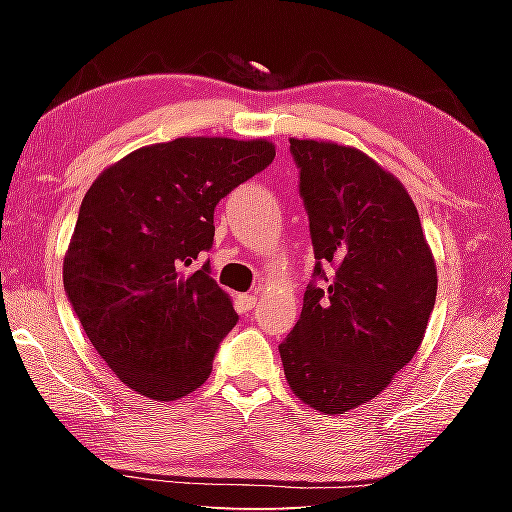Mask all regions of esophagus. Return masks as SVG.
I'll list each match as a JSON object with an SVG mask.
<instances>
[{
    "instance_id": "34e87169",
    "label": "esophagus",
    "mask_w": 512,
    "mask_h": 512,
    "mask_svg": "<svg viewBox=\"0 0 512 512\" xmlns=\"http://www.w3.org/2000/svg\"><path fill=\"white\" fill-rule=\"evenodd\" d=\"M237 300H239L241 311H248V309H253V307L257 305V296H255V293H241V296H239Z\"/></svg>"
}]
</instances>
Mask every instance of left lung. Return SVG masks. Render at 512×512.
<instances>
[{
    "instance_id": "left-lung-1",
    "label": "left lung",
    "mask_w": 512,
    "mask_h": 512,
    "mask_svg": "<svg viewBox=\"0 0 512 512\" xmlns=\"http://www.w3.org/2000/svg\"><path fill=\"white\" fill-rule=\"evenodd\" d=\"M309 212L314 273L293 332L280 345L289 388L336 415L386 391L427 332L436 259L418 207L391 171L354 146L289 137Z\"/></svg>"
}]
</instances>
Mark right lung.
I'll return each instance as SVG.
<instances>
[{"label": "right lung", "instance_id": "1", "mask_svg": "<svg viewBox=\"0 0 512 512\" xmlns=\"http://www.w3.org/2000/svg\"><path fill=\"white\" fill-rule=\"evenodd\" d=\"M273 158L264 137H176L124 155L90 185L63 284L94 350L131 391L171 402L210 377L237 311L210 264L187 266L212 246L216 203Z\"/></svg>", "mask_w": 512, "mask_h": 512}]
</instances>
